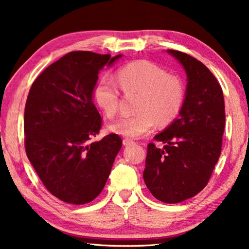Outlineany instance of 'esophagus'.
<instances>
[{
    "label": "esophagus",
    "mask_w": 249,
    "mask_h": 249,
    "mask_svg": "<svg viewBox=\"0 0 249 249\" xmlns=\"http://www.w3.org/2000/svg\"><path fill=\"white\" fill-rule=\"evenodd\" d=\"M134 143H135V142L132 141V140H129V139H124V140H123V144H124V146L132 145V144H134Z\"/></svg>",
    "instance_id": "obj_1"
}]
</instances>
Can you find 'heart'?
I'll use <instances>...</instances> for the list:
<instances>
[{
  "label": "heart",
  "instance_id": "obj_1",
  "mask_svg": "<svg viewBox=\"0 0 249 249\" xmlns=\"http://www.w3.org/2000/svg\"><path fill=\"white\" fill-rule=\"evenodd\" d=\"M117 82L124 93H139L136 114L124 116L109 125L113 133L122 136L140 137L151 132L156 122L167 125L174 120L184 100V88L178 77L169 75L163 68L146 60H136L117 71ZM94 97L107 117L117 114L120 104L118 85L108 76L96 83Z\"/></svg>",
  "mask_w": 249,
  "mask_h": 249
}]
</instances>
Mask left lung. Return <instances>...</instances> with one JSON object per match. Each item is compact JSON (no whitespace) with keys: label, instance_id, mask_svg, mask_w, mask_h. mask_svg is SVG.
<instances>
[{"label":"left lung","instance_id":"1","mask_svg":"<svg viewBox=\"0 0 249 249\" xmlns=\"http://www.w3.org/2000/svg\"><path fill=\"white\" fill-rule=\"evenodd\" d=\"M187 75L179 117L154 136L163 147L147 145L146 186L160 202L180 203L204 189L222 152L225 128L223 89L202 62L186 53L167 50Z\"/></svg>","mask_w":249,"mask_h":249}]
</instances>
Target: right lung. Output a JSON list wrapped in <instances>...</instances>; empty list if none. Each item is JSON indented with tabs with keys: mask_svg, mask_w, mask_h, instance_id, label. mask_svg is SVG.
Returning a JSON list of instances; mask_svg holds the SVG:
<instances>
[{
	"mask_svg": "<svg viewBox=\"0 0 249 249\" xmlns=\"http://www.w3.org/2000/svg\"><path fill=\"white\" fill-rule=\"evenodd\" d=\"M122 55L70 52L33 82L24 110V144L31 164L51 194L82 205L100 195L122 147L109 134L89 143L102 126L93 103L98 72Z\"/></svg>",
	"mask_w": 249,
	"mask_h": 249,
	"instance_id": "obj_1",
	"label": "right lung"
}]
</instances>
